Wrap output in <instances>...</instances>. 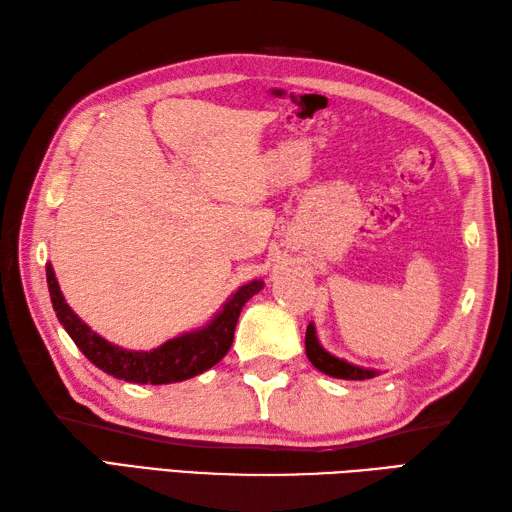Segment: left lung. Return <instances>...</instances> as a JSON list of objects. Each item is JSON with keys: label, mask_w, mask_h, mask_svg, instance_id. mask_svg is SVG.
<instances>
[{"label": "left lung", "mask_w": 512, "mask_h": 512, "mask_svg": "<svg viewBox=\"0 0 512 512\" xmlns=\"http://www.w3.org/2000/svg\"><path fill=\"white\" fill-rule=\"evenodd\" d=\"M306 354L310 358V363L319 369V372L334 376V378H343V380H367L374 378L378 372L376 369H365L343 361V358H336L330 352H325L319 339H317V330L310 323L306 330Z\"/></svg>", "instance_id": "obj_1"}]
</instances>
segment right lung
Instances as JSON below:
<instances>
[{
    "instance_id": "add662e5",
    "label": "right lung",
    "mask_w": 512,
    "mask_h": 512,
    "mask_svg": "<svg viewBox=\"0 0 512 512\" xmlns=\"http://www.w3.org/2000/svg\"><path fill=\"white\" fill-rule=\"evenodd\" d=\"M48 277V290L52 299V308L57 312L59 323L70 334V339L76 347L88 356L96 367L103 369L114 378H123L127 383H140V385H167L178 383V380H187L198 376L206 369L220 363L231 350L235 325L239 319V312L246 306V301L257 295L264 288V281H250V284L239 288L235 295L224 303V308L215 314V319L204 325L202 330H195L189 334L176 336L167 343H162L156 350L149 352H129L123 347H116L107 343L103 336L90 330L65 303L54 270L48 264L46 268Z\"/></svg>"
}]
</instances>
